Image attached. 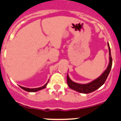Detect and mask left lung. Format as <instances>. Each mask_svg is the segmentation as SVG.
I'll use <instances>...</instances> for the list:
<instances>
[{"mask_svg":"<svg viewBox=\"0 0 121 121\" xmlns=\"http://www.w3.org/2000/svg\"><path fill=\"white\" fill-rule=\"evenodd\" d=\"M108 46L109 48V62L107 69L104 70V72L98 78H97L96 79L94 80L92 82H91L88 83H86V84H80V83H77L73 82L70 78L69 76L67 74V81L68 86H69L70 88L76 91H78V92L81 93L87 94V93H91L93 91H94L96 90L98 88L101 87L104 83L106 80L108 76L109 73L110 72L112 64V57H111V55L110 47H109V43H108Z\"/></svg>","mask_w":121,"mask_h":121,"instance_id":"8db88e82","label":"left lung"}]
</instances>
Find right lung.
I'll return each mask as SVG.
<instances>
[{
	"instance_id": "add662e5",
	"label": "right lung",
	"mask_w": 121,
	"mask_h": 121,
	"mask_svg": "<svg viewBox=\"0 0 121 121\" xmlns=\"http://www.w3.org/2000/svg\"><path fill=\"white\" fill-rule=\"evenodd\" d=\"M48 82H48V83H46L44 86H43L39 88H25L23 87V86H20L21 88H22L23 90L26 91H28V92H36V91H39L45 88L46 87V86L47 85H48Z\"/></svg>"
}]
</instances>
